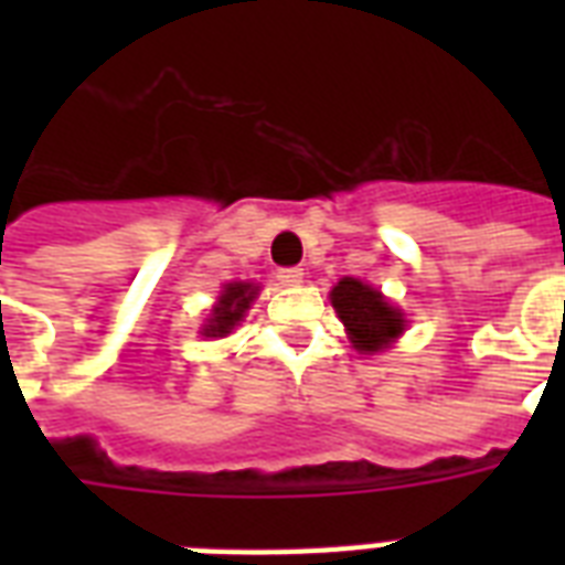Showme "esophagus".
Instances as JSON below:
<instances>
[{
	"label": "esophagus",
	"instance_id": "esophagus-1",
	"mask_svg": "<svg viewBox=\"0 0 565 565\" xmlns=\"http://www.w3.org/2000/svg\"><path fill=\"white\" fill-rule=\"evenodd\" d=\"M301 278H305V273H301L299 266H284V269H278V281L287 284V287H296V284H301Z\"/></svg>",
	"mask_w": 565,
	"mask_h": 565
}]
</instances>
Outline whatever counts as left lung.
<instances>
[{
	"label": "left lung",
	"mask_w": 565,
	"mask_h": 565,
	"mask_svg": "<svg viewBox=\"0 0 565 565\" xmlns=\"http://www.w3.org/2000/svg\"><path fill=\"white\" fill-rule=\"evenodd\" d=\"M331 305L343 319L358 352H377L404 331V317L370 284L358 278H343L331 290Z\"/></svg>",
	"instance_id": "1"
}]
</instances>
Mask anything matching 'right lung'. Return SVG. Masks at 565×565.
I'll use <instances>...</instances> for the list:
<instances>
[{"label": "right lung", "mask_w": 565, "mask_h": 565, "mask_svg": "<svg viewBox=\"0 0 565 565\" xmlns=\"http://www.w3.org/2000/svg\"><path fill=\"white\" fill-rule=\"evenodd\" d=\"M255 287L252 284H228L220 296V305L213 308L211 322L204 326V337H225L231 334V328L237 326L243 313L248 310L252 299H255Z\"/></svg>", "instance_id": "obj_1"}]
</instances>
